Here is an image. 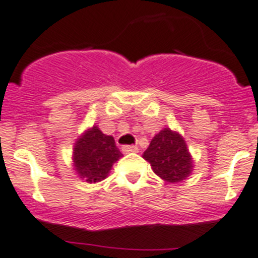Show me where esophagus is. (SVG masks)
I'll use <instances>...</instances> for the list:
<instances>
[{"label": "esophagus", "mask_w": 258, "mask_h": 258, "mask_svg": "<svg viewBox=\"0 0 258 258\" xmlns=\"http://www.w3.org/2000/svg\"><path fill=\"white\" fill-rule=\"evenodd\" d=\"M121 151H122L124 154L138 153V146H136V145H126V146H122Z\"/></svg>", "instance_id": "34e87169"}]
</instances>
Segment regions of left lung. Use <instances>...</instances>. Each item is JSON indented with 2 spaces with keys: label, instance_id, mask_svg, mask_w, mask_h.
Wrapping results in <instances>:
<instances>
[{
  "label": "left lung",
  "instance_id": "8db88e82",
  "mask_svg": "<svg viewBox=\"0 0 258 258\" xmlns=\"http://www.w3.org/2000/svg\"><path fill=\"white\" fill-rule=\"evenodd\" d=\"M144 159L150 163L156 175L168 182L185 180L193 169L192 156L185 141L177 132L168 127H164L151 140L144 153Z\"/></svg>",
  "mask_w": 258,
  "mask_h": 258
}]
</instances>
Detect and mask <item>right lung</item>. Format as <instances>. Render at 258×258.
<instances>
[{"label":"right lung","mask_w":258,"mask_h":258,"mask_svg":"<svg viewBox=\"0 0 258 258\" xmlns=\"http://www.w3.org/2000/svg\"><path fill=\"white\" fill-rule=\"evenodd\" d=\"M122 154L117 149L112 136H105L98 126H92L77 140L73 162L79 177L87 182L104 180L113 163Z\"/></svg>","instance_id":"add662e5"}]
</instances>
